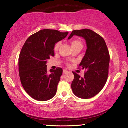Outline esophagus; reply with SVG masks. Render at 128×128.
<instances>
[{"instance_id":"1","label":"esophagus","mask_w":128,"mask_h":128,"mask_svg":"<svg viewBox=\"0 0 128 128\" xmlns=\"http://www.w3.org/2000/svg\"><path fill=\"white\" fill-rule=\"evenodd\" d=\"M68 70H66V69H64V70H63V74H66V73H68Z\"/></svg>"}]
</instances>
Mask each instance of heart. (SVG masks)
Instances as JSON below:
<instances>
[{
    "label": "heart",
    "mask_w": 128,
    "mask_h": 128,
    "mask_svg": "<svg viewBox=\"0 0 128 128\" xmlns=\"http://www.w3.org/2000/svg\"><path fill=\"white\" fill-rule=\"evenodd\" d=\"M59 46H60V43H56L55 46V50H58L59 47ZM71 46H72V48H74V47H77V46H82V44L80 40H73L72 41V42H71Z\"/></svg>",
    "instance_id": "b5f03b06"
}]
</instances>
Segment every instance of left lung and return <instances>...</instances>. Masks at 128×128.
I'll use <instances>...</instances> for the list:
<instances>
[{
	"instance_id": "obj_1",
	"label": "left lung",
	"mask_w": 128,
	"mask_h": 128,
	"mask_svg": "<svg viewBox=\"0 0 128 128\" xmlns=\"http://www.w3.org/2000/svg\"><path fill=\"white\" fill-rule=\"evenodd\" d=\"M77 36L86 40L85 55L79 64L86 72L82 78L73 72L74 78L71 85L73 92L82 99L92 98L102 90L107 82L110 64V54L105 40L90 29L73 30L68 40Z\"/></svg>"
}]
</instances>
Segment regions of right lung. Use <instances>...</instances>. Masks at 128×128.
<instances>
[{
	"mask_svg": "<svg viewBox=\"0 0 128 128\" xmlns=\"http://www.w3.org/2000/svg\"><path fill=\"white\" fill-rule=\"evenodd\" d=\"M68 32L56 30H40L28 38L19 56L18 70L24 88L32 98L48 100L56 94L62 69H47V60L54 56L56 43L64 39Z\"/></svg>",
	"mask_w": 128,
	"mask_h": 128,
	"instance_id": "1",
	"label": "right lung"
}]
</instances>
